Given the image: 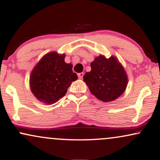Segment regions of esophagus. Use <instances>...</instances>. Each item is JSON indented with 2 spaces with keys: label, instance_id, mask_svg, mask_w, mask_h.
<instances>
[{
  "label": "esophagus",
  "instance_id": "esophagus-1",
  "mask_svg": "<svg viewBox=\"0 0 160 160\" xmlns=\"http://www.w3.org/2000/svg\"><path fill=\"white\" fill-rule=\"evenodd\" d=\"M78 78H80V79H82V77H83V75H84V73L83 72H80V73H78Z\"/></svg>",
  "mask_w": 160,
  "mask_h": 160
}]
</instances>
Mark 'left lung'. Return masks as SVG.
Listing matches in <instances>:
<instances>
[{
  "mask_svg": "<svg viewBox=\"0 0 160 160\" xmlns=\"http://www.w3.org/2000/svg\"><path fill=\"white\" fill-rule=\"evenodd\" d=\"M91 71L83 76L90 92L102 102L120 97L128 85V75L117 58L100 55L91 62Z\"/></svg>",
  "mask_w": 160,
  "mask_h": 160,
  "instance_id": "8db88e82",
  "label": "left lung"
}]
</instances>
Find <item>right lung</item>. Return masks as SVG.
<instances>
[{
    "mask_svg": "<svg viewBox=\"0 0 160 160\" xmlns=\"http://www.w3.org/2000/svg\"><path fill=\"white\" fill-rule=\"evenodd\" d=\"M65 54L50 52L41 58L32 70L30 88L38 100L52 105L67 92L78 75L72 72V64L65 62Z\"/></svg>",
    "mask_w": 160,
    "mask_h": 160,
    "instance_id": "add662e5",
    "label": "right lung"
}]
</instances>
